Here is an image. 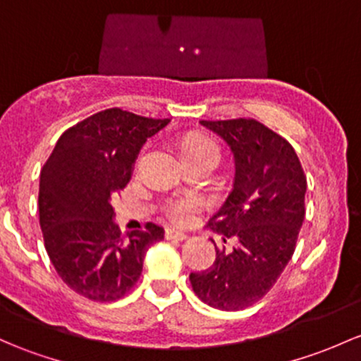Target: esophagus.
I'll list each match as a JSON object with an SVG mask.
<instances>
[{
	"label": "esophagus",
	"instance_id": "obj_1",
	"mask_svg": "<svg viewBox=\"0 0 361 361\" xmlns=\"http://www.w3.org/2000/svg\"><path fill=\"white\" fill-rule=\"evenodd\" d=\"M166 238H169V240H185V238H187V233L168 226V228H166Z\"/></svg>",
	"mask_w": 361,
	"mask_h": 361
}]
</instances>
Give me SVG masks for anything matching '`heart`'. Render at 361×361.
<instances>
[{
  "label": "heart",
  "instance_id": "obj_1",
  "mask_svg": "<svg viewBox=\"0 0 361 361\" xmlns=\"http://www.w3.org/2000/svg\"><path fill=\"white\" fill-rule=\"evenodd\" d=\"M181 155L183 159L190 157H207V155H214L218 157L219 150L209 138L202 135H190L181 142ZM199 202L193 199H178L174 202L169 204L168 212L171 218L178 223H185L188 219L193 218Z\"/></svg>",
  "mask_w": 361,
  "mask_h": 361
}]
</instances>
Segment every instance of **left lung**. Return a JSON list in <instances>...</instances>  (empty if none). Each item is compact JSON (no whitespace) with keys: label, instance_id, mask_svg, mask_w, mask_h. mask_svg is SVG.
<instances>
[{"label":"left lung","instance_id":"obj_1","mask_svg":"<svg viewBox=\"0 0 361 361\" xmlns=\"http://www.w3.org/2000/svg\"><path fill=\"white\" fill-rule=\"evenodd\" d=\"M199 124L233 155V185L209 228L235 238L237 245L228 252L216 249L214 263L190 273V282L212 308L244 310L267 295L294 254L305 221L306 178L290 143L264 124L254 119Z\"/></svg>","mask_w":361,"mask_h":361}]
</instances>
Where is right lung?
Instances as JSON below:
<instances>
[{
	"label": "right lung",
	"instance_id": "add662e5",
	"mask_svg": "<svg viewBox=\"0 0 361 361\" xmlns=\"http://www.w3.org/2000/svg\"><path fill=\"white\" fill-rule=\"evenodd\" d=\"M171 119L107 109L67 130L39 176V225L60 279L91 301H116L131 290L147 249L164 228H117L112 199L131 180L136 157Z\"/></svg>",
	"mask_w": 361,
	"mask_h": 361
}]
</instances>
